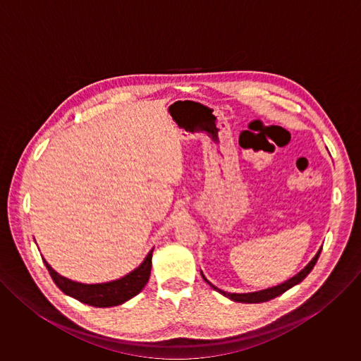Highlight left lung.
Returning a JSON list of instances; mask_svg holds the SVG:
<instances>
[{
    "label": "left lung",
    "mask_w": 361,
    "mask_h": 361,
    "mask_svg": "<svg viewBox=\"0 0 361 361\" xmlns=\"http://www.w3.org/2000/svg\"><path fill=\"white\" fill-rule=\"evenodd\" d=\"M322 250H323V247L319 250V252L316 254V257L314 259L307 264V267H304L298 274H295L293 279H290L288 281H286V283H283V284H280V286H276V287H271V288H267V290H262V291H255V293H245V294H235V293H227V291H223V290H220V288H217L216 286H213L207 279H205L204 276H202V279L207 281L214 290H217L219 293H221V294H224L226 297H228V298H231V300H234V301H240V302H264V301H269V300H271V298H274V297H277V295H280V294H283L284 291H287L288 288H291L293 286H295V284H298L300 281H302L308 274H310V271L313 270V267L316 266V263H317V260H319V257H320V252H322Z\"/></svg>",
    "instance_id": "obj_1"
}]
</instances>
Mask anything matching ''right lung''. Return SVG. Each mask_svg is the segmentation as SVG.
Masks as SVG:
<instances>
[{
	"mask_svg": "<svg viewBox=\"0 0 361 361\" xmlns=\"http://www.w3.org/2000/svg\"><path fill=\"white\" fill-rule=\"evenodd\" d=\"M151 259H152V250L148 252L142 264L138 269H135L133 273L127 274L120 280L102 283V284H81V283L71 281L57 274L48 266L45 260L42 262L51 279L54 280V283L59 286L61 291L88 305L104 308V307H114V305L123 304L124 301L137 295L144 288V286L148 283L149 273H151Z\"/></svg>",
	"mask_w": 361,
	"mask_h": 361,
	"instance_id": "1",
	"label": "right lung"
}]
</instances>
